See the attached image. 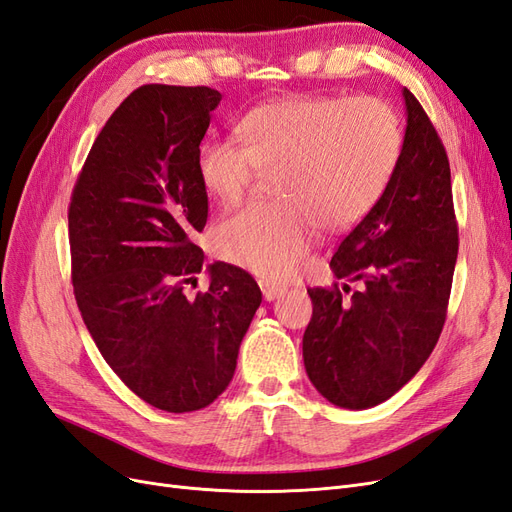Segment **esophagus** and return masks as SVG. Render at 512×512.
Here are the masks:
<instances>
[{
    "label": "esophagus",
    "instance_id": "1",
    "mask_svg": "<svg viewBox=\"0 0 512 512\" xmlns=\"http://www.w3.org/2000/svg\"><path fill=\"white\" fill-rule=\"evenodd\" d=\"M260 288H262V297H265L267 301L280 299L282 294L286 292V286H282V284H275V282H269V280H260Z\"/></svg>",
    "mask_w": 512,
    "mask_h": 512
}]
</instances>
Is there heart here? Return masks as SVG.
I'll use <instances>...</instances> for the list:
<instances>
[{"instance_id":"heart-1","label":"heart","mask_w":512,"mask_h":512,"mask_svg":"<svg viewBox=\"0 0 512 512\" xmlns=\"http://www.w3.org/2000/svg\"><path fill=\"white\" fill-rule=\"evenodd\" d=\"M241 145L205 141L196 170L205 192L237 205L256 170L273 175L275 203H254L213 228L224 260L267 280H288L320 224L342 230L374 209L404 147L399 117L378 98L297 96L262 104L237 126Z\"/></svg>"}]
</instances>
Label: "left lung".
Masks as SVG:
<instances>
[{"label": "left lung", "mask_w": 512, "mask_h": 512, "mask_svg": "<svg viewBox=\"0 0 512 512\" xmlns=\"http://www.w3.org/2000/svg\"><path fill=\"white\" fill-rule=\"evenodd\" d=\"M408 126L380 200L331 258L342 288H307L314 305L303 363L316 391L348 410L374 408L414 378L446 320L459 230L451 166L421 102L404 87ZM344 292L350 286L344 284Z\"/></svg>", "instance_id": "1"}]
</instances>
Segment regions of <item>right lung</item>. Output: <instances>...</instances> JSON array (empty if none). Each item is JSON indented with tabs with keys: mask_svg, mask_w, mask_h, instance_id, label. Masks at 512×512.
Masks as SVG:
<instances>
[{
	"mask_svg": "<svg viewBox=\"0 0 512 512\" xmlns=\"http://www.w3.org/2000/svg\"><path fill=\"white\" fill-rule=\"evenodd\" d=\"M222 94L143 85L106 121L72 190V286L104 361L153 408L194 412L235 376L241 339L262 301L254 277L209 267L192 241L207 224L196 156Z\"/></svg>",
	"mask_w": 512,
	"mask_h": 512,
	"instance_id": "obj_1",
	"label": "right lung"
}]
</instances>
